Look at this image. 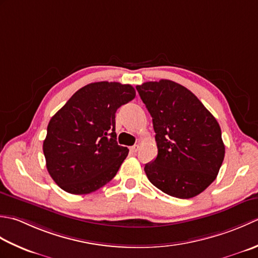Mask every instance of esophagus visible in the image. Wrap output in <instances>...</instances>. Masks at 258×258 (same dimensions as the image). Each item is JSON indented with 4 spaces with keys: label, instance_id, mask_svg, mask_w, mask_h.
I'll return each instance as SVG.
<instances>
[{
    "label": "esophagus",
    "instance_id": "esophagus-1",
    "mask_svg": "<svg viewBox=\"0 0 258 258\" xmlns=\"http://www.w3.org/2000/svg\"><path fill=\"white\" fill-rule=\"evenodd\" d=\"M138 150H139V145H135L133 147H130V151L133 152V154H136Z\"/></svg>",
    "mask_w": 258,
    "mask_h": 258
}]
</instances>
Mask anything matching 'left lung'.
I'll use <instances>...</instances> for the list:
<instances>
[{
	"label": "left lung",
	"mask_w": 258,
	"mask_h": 258,
	"mask_svg": "<svg viewBox=\"0 0 258 258\" xmlns=\"http://www.w3.org/2000/svg\"><path fill=\"white\" fill-rule=\"evenodd\" d=\"M136 89L152 118L158 148L145 166L149 181L172 197L199 195L216 179L225 157L217 120L179 83L149 81Z\"/></svg>",
	"instance_id": "left-lung-1"
}]
</instances>
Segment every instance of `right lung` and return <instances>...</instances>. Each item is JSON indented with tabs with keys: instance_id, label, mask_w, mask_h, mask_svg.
Listing matches in <instances>:
<instances>
[{
	"instance_id": "right-lung-1",
	"label": "right lung",
	"mask_w": 258,
	"mask_h": 258,
	"mask_svg": "<svg viewBox=\"0 0 258 258\" xmlns=\"http://www.w3.org/2000/svg\"><path fill=\"white\" fill-rule=\"evenodd\" d=\"M135 97L130 85L90 83L51 118L43 152L46 169L61 189L86 195L115 176L129 152L117 143L115 111Z\"/></svg>"
}]
</instances>
